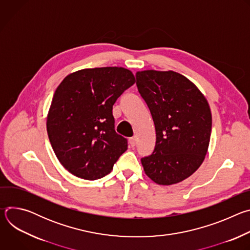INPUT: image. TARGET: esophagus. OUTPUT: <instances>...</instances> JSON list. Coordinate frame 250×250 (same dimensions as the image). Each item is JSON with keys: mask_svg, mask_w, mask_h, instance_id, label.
Instances as JSON below:
<instances>
[{"mask_svg": "<svg viewBox=\"0 0 250 250\" xmlns=\"http://www.w3.org/2000/svg\"><path fill=\"white\" fill-rule=\"evenodd\" d=\"M129 145L131 147L135 146V145H136V137L135 136H132L129 138Z\"/></svg>", "mask_w": 250, "mask_h": 250, "instance_id": "1", "label": "esophagus"}]
</instances>
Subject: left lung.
<instances>
[{
    "label": "left lung",
    "mask_w": 250,
    "mask_h": 250,
    "mask_svg": "<svg viewBox=\"0 0 250 250\" xmlns=\"http://www.w3.org/2000/svg\"><path fill=\"white\" fill-rule=\"evenodd\" d=\"M136 86L151 113L156 145L141 158L145 173L158 185H173L190 177L208 152L211 114L206 97L174 71H137Z\"/></svg>",
    "instance_id": "left-lung-1"
}]
</instances>
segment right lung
<instances>
[{
  "mask_svg": "<svg viewBox=\"0 0 250 250\" xmlns=\"http://www.w3.org/2000/svg\"><path fill=\"white\" fill-rule=\"evenodd\" d=\"M135 83L124 67L78 70L67 75L53 95L46 129L62 166L85 180L109 174L127 149L115 130L113 105Z\"/></svg>",
  "mask_w": 250,
  "mask_h": 250,
  "instance_id": "1",
  "label": "right lung"
}]
</instances>
